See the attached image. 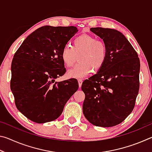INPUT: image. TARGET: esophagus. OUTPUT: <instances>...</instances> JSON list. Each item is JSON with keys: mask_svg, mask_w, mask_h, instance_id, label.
<instances>
[{"mask_svg": "<svg viewBox=\"0 0 152 152\" xmlns=\"http://www.w3.org/2000/svg\"><path fill=\"white\" fill-rule=\"evenodd\" d=\"M82 79H79L78 80V84H79V88H80L81 86H82Z\"/></svg>", "mask_w": 152, "mask_h": 152, "instance_id": "1", "label": "esophagus"}]
</instances>
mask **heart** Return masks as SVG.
Segmentation results:
<instances>
[{
  "mask_svg": "<svg viewBox=\"0 0 152 152\" xmlns=\"http://www.w3.org/2000/svg\"><path fill=\"white\" fill-rule=\"evenodd\" d=\"M108 48L103 41L98 40L92 35L82 34L77 36L72 42V48L67 45L61 53L63 63L66 67L73 66L78 60L79 64L68 70L70 78L81 79L102 68L106 61Z\"/></svg>",
  "mask_w": 152,
  "mask_h": 152,
  "instance_id": "1",
  "label": "heart"
}]
</instances>
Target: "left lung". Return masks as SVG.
<instances>
[{"instance_id": "8db88e82", "label": "left lung", "mask_w": 152, "mask_h": 152, "mask_svg": "<svg viewBox=\"0 0 152 152\" xmlns=\"http://www.w3.org/2000/svg\"><path fill=\"white\" fill-rule=\"evenodd\" d=\"M108 48L106 61L98 73L83 82L82 110L92 125L113 127L123 122L134 109L140 89V58L119 31L91 28Z\"/></svg>"}]
</instances>
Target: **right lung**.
I'll use <instances>...</instances> for the list:
<instances>
[{"mask_svg":"<svg viewBox=\"0 0 152 152\" xmlns=\"http://www.w3.org/2000/svg\"><path fill=\"white\" fill-rule=\"evenodd\" d=\"M77 31L74 26H43L28 36L15 53L11 89L17 109L33 122L58 119L78 89L76 79L53 84L66 73L61 53Z\"/></svg>","mask_w":152,"mask_h":152,"instance_id":"right-lung-1","label":"right lung"}]
</instances>
